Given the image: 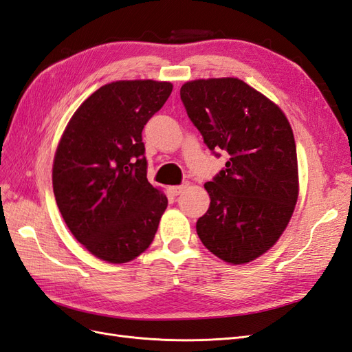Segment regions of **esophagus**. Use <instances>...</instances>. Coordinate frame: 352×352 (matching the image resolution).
<instances>
[{"label":"esophagus","instance_id":"esophagus-1","mask_svg":"<svg viewBox=\"0 0 352 352\" xmlns=\"http://www.w3.org/2000/svg\"><path fill=\"white\" fill-rule=\"evenodd\" d=\"M184 188H186L184 184H182V186H170V187H169V192H170V195L178 196L179 193H182V192L184 190Z\"/></svg>","mask_w":352,"mask_h":352}]
</instances>
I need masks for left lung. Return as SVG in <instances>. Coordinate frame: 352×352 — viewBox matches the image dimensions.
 <instances>
[{
	"label": "left lung",
	"mask_w": 352,
	"mask_h": 352,
	"mask_svg": "<svg viewBox=\"0 0 352 352\" xmlns=\"http://www.w3.org/2000/svg\"><path fill=\"white\" fill-rule=\"evenodd\" d=\"M179 96L206 147L229 155L205 183L211 202L196 223L197 236L224 262H251L281 236L297 202L292 126L278 105L239 78L187 82Z\"/></svg>",
	"instance_id": "left-lung-1"
}]
</instances>
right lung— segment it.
Wrapping results in <instances>:
<instances>
[{
  "instance_id": "1",
  "label": "right lung",
  "mask_w": 352,
  "mask_h": 352,
  "mask_svg": "<svg viewBox=\"0 0 352 352\" xmlns=\"http://www.w3.org/2000/svg\"><path fill=\"white\" fill-rule=\"evenodd\" d=\"M173 92L169 82L99 87L71 117L53 162V193L68 229L90 253L126 263L155 239L168 199L147 179L142 129Z\"/></svg>"
}]
</instances>
